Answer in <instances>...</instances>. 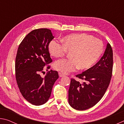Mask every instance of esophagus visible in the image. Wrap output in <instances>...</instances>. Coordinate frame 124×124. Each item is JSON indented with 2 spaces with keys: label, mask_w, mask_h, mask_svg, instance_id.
Masks as SVG:
<instances>
[{
  "label": "esophagus",
  "mask_w": 124,
  "mask_h": 124,
  "mask_svg": "<svg viewBox=\"0 0 124 124\" xmlns=\"http://www.w3.org/2000/svg\"><path fill=\"white\" fill-rule=\"evenodd\" d=\"M58 75H59L60 77H63L64 76V75L62 73H58Z\"/></svg>",
  "instance_id": "obj_1"
}]
</instances>
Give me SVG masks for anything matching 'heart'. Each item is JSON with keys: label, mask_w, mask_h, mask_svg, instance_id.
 I'll return each mask as SVG.
<instances>
[{"label": "heart", "mask_w": 124, "mask_h": 124, "mask_svg": "<svg viewBox=\"0 0 124 124\" xmlns=\"http://www.w3.org/2000/svg\"><path fill=\"white\" fill-rule=\"evenodd\" d=\"M62 44L56 41L50 42L49 50L55 58L64 56L70 53V59L56 62L54 68L63 74H67L78 68L85 70L96 63L103 51V44L100 40L91 35L79 33L65 36Z\"/></svg>", "instance_id": "1"}]
</instances>
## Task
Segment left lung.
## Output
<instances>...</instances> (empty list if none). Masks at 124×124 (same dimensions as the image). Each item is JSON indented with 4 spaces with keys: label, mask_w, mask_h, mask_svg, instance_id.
Segmentation results:
<instances>
[{
    "label": "left lung",
    "mask_w": 124,
    "mask_h": 124,
    "mask_svg": "<svg viewBox=\"0 0 124 124\" xmlns=\"http://www.w3.org/2000/svg\"><path fill=\"white\" fill-rule=\"evenodd\" d=\"M113 50L107 43L103 56L95 65L76 75L84 80L83 84L71 79L68 102L75 109L84 110L95 106L101 100L109 85L113 70Z\"/></svg>",
    "instance_id": "left-lung-1"
}]
</instances>
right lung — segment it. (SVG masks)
Returning a JSON list of instances; mask_svg holds the SVG:
<instances>
[{
    "label": "right lung",
    "mask_w": 124,
    "mask_h": 124,
    "mask_svg": "<svg viewBox=\"0 0 124 124\" xmlns=\"http://www.w3.org/2000/svg\"><path fill=\"white\" fill-rule=\"evenodd\" d=\"M54 38L49 29H34L24 37L17 52V84L23 97L35 106H40L49 100L54 83L58 78L55 70L49 71L44 78L40 75L46 65L52 61L48 47ZM50 68L47 66L46 68Z\"/></svg>",
    "instance_id": "obj_1"
}]
</instances>
